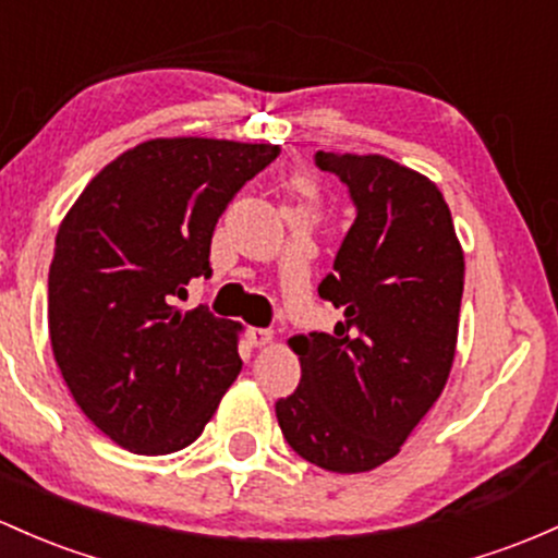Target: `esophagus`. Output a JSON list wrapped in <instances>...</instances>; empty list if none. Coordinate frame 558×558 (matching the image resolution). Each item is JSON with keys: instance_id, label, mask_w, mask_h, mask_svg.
<instances>
[{"instance_id": "esophagus-1", "label": "esophagus", "mask_w": 558, "mask_h": 558, "mask_svg": "<svg viewBox=\"0 0 558 558\" xmlns=\"http://www.w3.org/2000/svg\"><path fill=\"white\" fill-rule=\"evenodd\" d=\"M272 330L269 328H248V341L254 347H267V344H272Z\"/></svg>"}]
</instances>
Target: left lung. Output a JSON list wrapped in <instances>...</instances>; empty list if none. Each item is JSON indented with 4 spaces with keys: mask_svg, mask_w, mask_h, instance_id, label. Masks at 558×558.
<instances>
[{
    "mask_svg": "<svg viewBox=\"0 0 558 558\" xmlns=\"http://www.w3.org/2000/svg\"><path fill=\"white\" fill-rule=\"evenodd\" d=\"M354 206L320 299L344 310L333 333L296 336L293 395L275 402L304 461L339 474L381 466L442 395L456 357L463 251L442 193L384 156L315 153Z\"/></svg>",
    "mask_w": 558,
    "mask_h": 558,
    "instance_id": "1",
    "label": "left lung"
}]
</instances>
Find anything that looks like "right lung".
Wrapping results in <instances>:
<instances>
[{"instance_id":"1","label":"right lung","mask_w":558,"mask_h":558,"mask_svg":"<svg viewBox=\"0 0 558 558\" xmlns=\"http://www.w3.org/2000/svg\"><path fill=\"white\" fill-rule=\"evenodd\" d=\"M278 153L150 140L110 161L65 214L47 280L54 363L84 415L124 450L187 448L241 373L235 323L174 302L211 272L219 217Z\"/></svg>"}]
</instances>
